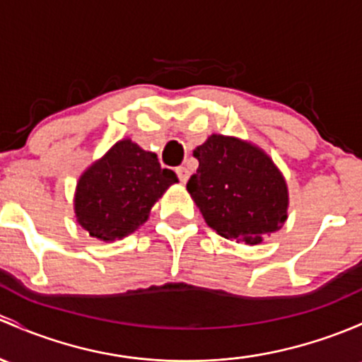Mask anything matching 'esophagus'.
Wrapping results in <instances>:
<instances>
[{
	"label": "esophagus",
	"mask_w": 362,
	"mask_h": 362,
	"mask_svg": "<svg viewBox=\"0 0 362 362\" xmlns=\"http://www.w3.org/2000/svg\"><path fill=\"white\" fill-rule=\"evenodd\" d=\"M177 175H178V178H180L182 184H185V182L189 180V177H191V171H189L187 166H178Z\"/></svg>",
	"instance_id": "obj_1"
}]
</instances>
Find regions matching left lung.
<instances>
[{
  "label": "left lung",
  "mask_w": 362,
  "mask_h": 362,
  "mask_svg": "<svg viewBox=\"0 0 362 362\" xmlns=\"http://www.w3.org/2000/svg\"><path fill=\"white\" fill-rule=\"evenodd\" d=\"M199 168L187 191L216 234L260 245L288 218L290 194L271 156L255 144L213 133L194 149Z\"/></svg>",
  "instance_id": "obj_1"
}]
</instances>
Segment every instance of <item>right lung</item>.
<instances>
[{
	"label": "right lung",
	"mask_w": 362,
	"mask_h": 362,
	"mask_svg": "<svg viewBox=\"0 0 362 362\" xmlns=\"http://www.w3.org/2000/svg\"><path fill=\"white\" fill-rule=\"evenodd\" d=\"M177 182V175L161 168L154 152L123 139L79 177L76 222L98 241L123 239L147 222L156 201Z\"/></svg>",
	"instance_id": "obj_1"
}]
</instances>
